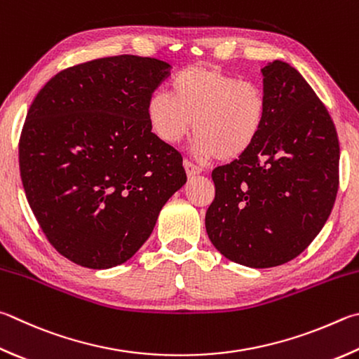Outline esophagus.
<instances>
[{"instance_id":"34e87169","label":"esophagus","mask_w":359,"mask_h":359,"mask_svg":"<svg viewBox=\"0 0 359 359\" xmlns=\"http://www.w3.org/2000/svg\"><path fill=\"white\" fill-rule=\"evenodd\" d=\"M184 166H185V171H187L188 177H193V175H198V174L202 172V168H201V166L194 165V163L188 161V160L184 161Z\"/></svg>"}]
</instances>
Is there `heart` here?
Masks as SVG:
<instances>
[{
	"instance_id": "obj_1",
	"label": "heart",
	"mask_w": 359,
	"mask_h": 359,
	"mask_svg": "<svg viewBox=\"0 0 359 359\" xmlns=\"http://www.w3.org/2000/svg\"><path fill=\"white\" fill-rule=\"evenodd\" d=\"M169 92L154 93L146 108L149 126L168 144H177L194 121L196 154L227 161L245 155L262 133L269 105L256 81L218 67L188 66L171 78Z\"/></svg>"
}]
</instances>
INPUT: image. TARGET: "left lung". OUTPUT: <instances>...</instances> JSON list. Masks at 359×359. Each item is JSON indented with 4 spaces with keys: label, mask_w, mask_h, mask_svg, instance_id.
I'll return each mask as SVG.
<instances>
[{
    "label": "left lung",
    "mask_w": 359,
    "mask_h": 359,
    "mask_svg": "<svg viewBox=\"0 0 359 359\" xmlns=\"http://www.w3.org/2000/svg\"><path fill=\"white\" fill-rule=\"evenodd\" d=\"M266 121L242 157L212 171L215 199L205 229L232 262L270 269L311 245L339 188L334 122L308 81L287 62L262 69Z\"/></svg>",
    "instance_id": "8db88e82"
}]
</instances>
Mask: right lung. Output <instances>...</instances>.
Masks as SVG:
<instances>
[{
  "label": "right lung",
  "instance_id": "obj_1",
  "mask_svg": "<svg viewBox=\"0 0 359 359\" xmlns=\"http://www.w3.org/2000/svg\"><path fill=\"white\" fill-rule=\"evenodd\" d=\"M155 57H100L56 74L18 142L26 199L55 250L86 269L121 265L185 185L182 155L152 133L147 102L169 75Z\"/></svg>",
  "mask_w": 359,
  "mask_h": 359
}]
</instances>
